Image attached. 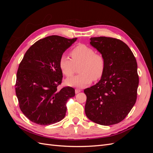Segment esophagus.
I'll use <instances>...</instances> for the list:
<instances>
[{
    "instance_id": "34e87169",
    "label": "esophagus",
    "mask_w": 153,
    "mask_h": 153,
    "mask_svg": "<svg viewBox=\"0 0 153 153\" xmlns=\"http://www.w3.org/2000/svg\"><path fill=\"white\" fill-rule=\"evenodd\" d=\"M81 91H82V90L80 89H75V93L77 94V93H78V92H80Z\"/></svg>"
}]
</instances>
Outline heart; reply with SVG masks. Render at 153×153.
Returning <instances> with one entry per match:
<instances>
[{
	"label": "heart",
	"mask_w": 153,
	"mask_h": 153,
	"mask_svg": "<svg viewBox=\"0 0 153 153\" xmlns=\"http://www.w3.org/2000/svg\"><path fill=\"white\" fill-rule=\"evenodd\" d=\"M72 59L63 54L59 59V66L67 77L71 76L76 66H79V75L66 80V84L77 87H84L92 80H98L102 76L105 68V59L101 54L95 53L88 46L80 44L70 51Z\"/></svg>",
	"instance_id": "heart-1"
}]
</instances>
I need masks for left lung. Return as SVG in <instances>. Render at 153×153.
<instances>
[{
    "label": "left lung",
    "mask_w": 153,
    "mask_h": 153,
    "mask_svg": "<svg viewBox=\"0 0 153 153\" xmlns=\"http://www.w3.org/2000/svg\"><path fill=\"white\" fill-rule=\"evenodd\" d=\"M91 45L105 59L101 80L84 89L85 112L95 123L104 126L121 122L130 112L137 97L139 78L131 50L121 40L108 37L91 38Z\"/></svg>",
    "instance_id": "left-lung-1"
}]
</instances>
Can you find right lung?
Wrapping results in <instances>:
<instances>
[{
  "label": "right lung",
  "instance_id": "add662e5",
  "mask_svg": "<svg viewBox=\"0 0 153 153\" xmlns=\"http://www.w3.org/2000/svg\"><path fill=\"white\" fill-rule=\"evenodd\" d=\"M76 38L50 36L27 50L18 66L15 91L20 108L30 121L39 125L59 122L65 117L68 100L75 89L61 84L59 59Z\"/></svg>",
  "mask_w": 153,
  "mask_h": 153
}]
</instances>
